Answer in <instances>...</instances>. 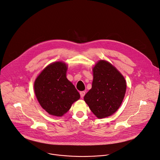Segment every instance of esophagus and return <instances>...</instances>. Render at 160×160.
I'll list each match as a JSON object with an SVG mask.
<instances>
[{
    "instance_id": "1",
    "label": "esophagus",
    "mask_w": 160,
    "mask_h": 160,
    "mask_svg": "<svg viewBox=\"0 0 160 160\" xmlns=\"http://www.w3.org/2000/svg\"><path fill=\"white\" fill-rule=\"evenodd\" d=\"M80 94L81 98H83L84 97L85 94V91H82V92H80Z\"/></svg>"
}]
</instances>
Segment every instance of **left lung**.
<instances>
[{
	"label": "left lung",
	"instance_id": "left-lung-1",
	"mask_svg": "<svg viewBox=\"0 0 160 160\" xmlns=\"http://www.w3.org/2000/svg\"><path fill=\"white\" fill-rule=\"evenodd\" d=\"M93 75L92 88L84 100L98 118H106L120 106L126 92V82L117 68L104 60L94 66Z\"/></svg>",
	"mask_w": 160,
	"mask_h": 160
}]
</instances>
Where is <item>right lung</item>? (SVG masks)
<instances>
[{
    "instance_id": "obj_1",
    "label": "right lung",
    "mask_w": 160,
    "mask_h": 160,
    "mask_svg": "<svg viewBox=\"0 0 160 160\" xmlns=\"http://www.w3.org/2000/svg\"><path fill=\"white\" fill-rule=\"evenodd\" d=\"M66 71L65 63H52L41 72L34 83L40 106L54 116H62L80 97L75 86L66 78Z\"/></svg>"
}]
</instances>
